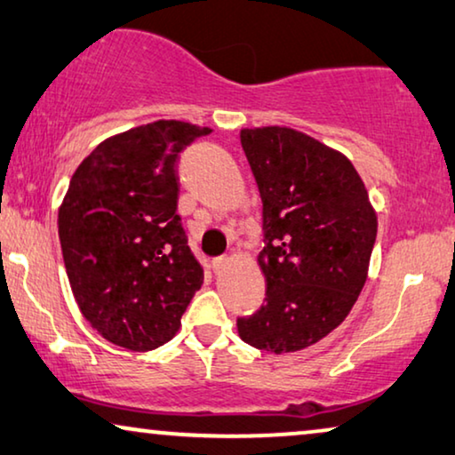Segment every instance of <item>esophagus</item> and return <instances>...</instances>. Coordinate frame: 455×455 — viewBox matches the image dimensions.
I'll return each instance as SVG.
<instances>
[{"label": "esophagus", "instance_id": "1", "mask_svg": "<svg viewBox=\"0 0 455 455\" xmlns=\"http://www.w3.org/2000/svg\"><path fill=\"white\" fill-rule=\"evenodd\" d=\"M227 266H228V259H227V258H216V259H212V267H214L216 274L225 272Z\"/></svg>", "mask_w": 455, "mask_h": 455}]
</instances>
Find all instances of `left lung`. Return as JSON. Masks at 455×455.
Segmentation results:
<instances>
[{
  "instance_id": "8db88e82",
  "label": "left lung",
  "mask_w": 455,
  "mask_h": 455,
  "mask_svg": "<svg viewBox=\"0 0 455 455\" xmlns=\"http://www.w3.org/2000/svg\"><path fill=\"white\" fill-rule=\"evenodd\" d=\"M241 146L264 204L258 255L266 303L236 319L243 342L274 355L317 344L367 283L377 212L340 150L284 125L245 127Z\"/></svg>"
}]
</instances>
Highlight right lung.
<instances>
[{
  "label": "right lung",
  "instance_id": "right-lung-1",
  "mask_svg": "<svg viewBox=\"0 0 455 455\" xmlns=\"http://www.w3.org/2000/svg\"><path fill=\"white\" fill-rule=\"evenodd\" d=\"M210 127L158 119L115 133L78 164L57 214L74 299L105 340L163 347L204 272L177 214V158Z\"/></svg>",
  "mask_w": 455,
  "mask_h": 455
}]
</instances>
